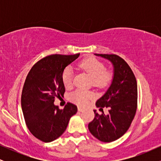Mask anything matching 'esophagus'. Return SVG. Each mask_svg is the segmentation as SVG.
Instances as JSON below:
<instances>
[{"mask_svg": "<svg viewBox=\"0 0 161 161\" xmlns=\"http://www.w3.org/2000/svg\"><path fill=\"white\" fill-rule=\"evenodd\" d=\"M78 110L79 112H82L83 110H84V109H83L82 108H81V107H79L78 108Z\"/></svg>", "mask_w": 161, "mask_h": 161, "instance_id": "obj_1", "label": "esophagus"}]
</instances>
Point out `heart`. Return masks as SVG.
<instances>
[{
	"mask_svg": "<svg viewBox=\"0 0 161 161\" xmlns=\"http://www.w3.org/2000/svg\"><path fill=\"white\" fill-rule=\"evenodd\" d=\"M80 67L90 75L92 78L93 85L96 87H104L110 80L111 75L108 71L105 70L104 64L94 57L82 60L80 64ZM73 69L71 66H68L62 75L63 83L65 88H69L73 86ZM69 97L75 104L85 106L88 104L89 100L93 97V94L82 89H77L70 95Z\"/></svg>",
	"mask_w": 161,
	"mask_h": 161,
	"instance_id": "b5f03b06",
	"label": "heart"
}]
</instances>
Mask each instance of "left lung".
<instances>
[{"mask_svg":"<svg viewBox=\"0 0 161 161\" xmlns=\"http://www.w3.org/2000/svg\"><path fill=\"white\" fill-rule=\"evenodd\" d=\"M114 66V77L108 91L96 102L100 110L109 109V114L95 112V118L88 123L90 132L103 142H111L123 136L133 120L137 110V82L126 62L116 54H99Z\"/></svg>","mask_w":161,"mask_h":161,"instance_id":"8db88e82","label":"left lung"}]
</instances>
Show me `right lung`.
Here are the masks:
<instances>
[{
    "mask_svg": "<svg viewBox=\"0 0 161 161\" xmlns=\"http://www.w3.org/2000/svg\"><path fill=\"white\" fill-rule=\"evenodd\" d=\"M79 54L49 55L37 62L28 73L22 92V110L29 130L41 141L51 142L58 138L71 116L76 114L77 107L72 103L60 110L53 102L65 92L62 80L64 69Z\"/></svg>",
    "mask_w": 161,
    "mask_h": 161,
    "instance_id": "right-lung-1",
    "label": "right lung"
}]
</instances>
